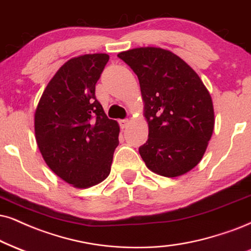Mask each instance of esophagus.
<instances>
[{
	"label": "esophagus",
	"instance_id": "obj_1",
	"mask_svg": "<svg viewBox=\"0 0 251 251\" xmlns=\"http://www.w3.org/2000/svg\"><path fill=\"white\" fill-rule=\"evenodd\" d=\"M119 123H120L121 128L125 129V128H126V126H129V120H120Z\"/></svg>",
	"mask_w": 251,
	"mask_h": 251
}]
</instances>
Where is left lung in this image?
Wrapping results in <instances>:
<instances>
[{"label": "left lung", "mask_w": 251, "mask_h": 251, "mask_svg": "<svg viewBox=\"0 0 251 251\" xmlns=\"http://www.w3.org/2000/svg\"><path fill=\"white\" fill-rule=\"evenodd\" d=\"M134 71L144 103L149 138L140 147L147 168L178 177L196 168L214 129V108L199 75L177 54L137 48L117 54Z\"/></svg>", "instance_id": "obj_1"}]
</instances>
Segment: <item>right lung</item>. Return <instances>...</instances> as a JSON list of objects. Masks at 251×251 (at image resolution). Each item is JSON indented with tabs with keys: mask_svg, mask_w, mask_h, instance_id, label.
Masks as SVG:
<instances>
[{
	"mask_svg": "<svg viewBox=\"0 0 251 251\" xmlns=\"http://www.w3.org/2000/svg\"><path fill=\"white\" fill-rule=\"evenodd\" d=\"M106 53L66 61L48 83L35 111L37 145L48 166L76 188L103 181L119 145L120 126L95 98Z\"/></svg>",
	"mask_w": 251,
	"mask_h": 251,
	"instance_id": "obj_1",
	"label": "right lung"
}]
</instances>
